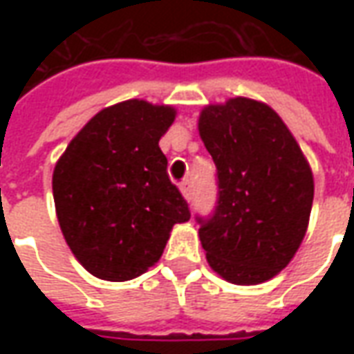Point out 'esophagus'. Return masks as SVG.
Wrapping results in <instances>:
<instances>
[{
	"mask_svg": "<svg viewBox=\"0 0 354 354\" xmlns=\"http://www.w3.org/2000/svg\"><path fill=\"white\" fill-rule=\"evenodd\" d=\"M180 192H182V195H184L185 201H192L193 197V185L189 180H184L182 184H180Z\"/></svg>",
	"mask_w": 354,
	"mask_h": 354,
	"instance_id": "34e87169",
	"label": "esophagus"
}]
</instances>
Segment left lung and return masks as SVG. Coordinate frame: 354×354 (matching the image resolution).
Listing matches in <instances>:
<instances>
[{"instance_id":"left-lung-1","label":"left lung","mask_w":354,"mask_h":354,"mask_svg":"<svg viewBox=\"0 0 354 354\" xmlns=\"http://www.w3.org/2000/svg\"><path fill=\"white\" fill-rule=\"evenodd\" d=\"M199 134L218 169V207L199 220L208 266L233 284H260L294 258L311 216L315 182L288 127L245 96L208 104Z\"/></svg>"}]
</instances>
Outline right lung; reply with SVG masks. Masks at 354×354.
Wrapping results in <instances>:
<instances>
[{
    "label": "right lung",
    "mask_w": 354,
    "mask_h": 354,
    "mask_svg": "<svg viewBox=\"0 0 354 354\" xmlns=\"http://www.w3.org/2000/svg\"><path fill=\"white\" fill-rule=\"evenodd\" d=\"M176 109L146 100L104 108L55 165L53 197L72 254L102 281L136 279L162 256L187 203L167 174L159 140Z\"/></svg>",
    "instance_id": "1"
}]
</instances>
